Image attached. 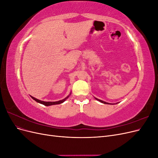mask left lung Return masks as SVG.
<instances>
[{"instance_id":"left-lung-1","label":"left lung","mask_w":158,"mask_h":158,"mask_svg":"<svg viewBox=\"0 0 158 158\" xmlns=\"http://www.w3.org/2000/svg\"><path fill=\"white\" fill-rule=\"evenodd\" d=\"M95 99H97L98 101H99V102H101V103H104V104H111V103H107V102H103V101H102V100H100V99H97V98H95Z\"/></svg>"}]
</instances>
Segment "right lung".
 I'll return each instance as SVG.
<instances>
[{"mask_svg": "<svg viewBox=\"0 0 158 158\" xmlns=\"http://www.w3.org/2000/svg\"><path fill=\"white\" fill-rule=\"evenodd\" d=\"M70 94H71V93L68 95L67 97L63 99L60 100V101H58V102H44V101H41V100H40V99H37L35 98L34 97L31 96V98L33 99H34L35 101L37 102V103H41V104L44 105V106H52V105H57V104H60V103H63L66 99H68V98L70 96Z\"/></svg>", "mask_w": 158, "mask_h": 158, "instance_id": "obj_1", "label": "right lung"}]
</instances>
